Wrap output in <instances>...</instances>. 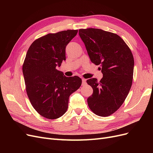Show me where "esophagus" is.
Here are the masks:
<instances>
[{"instance_id":"obj_1","label":"esophagus","mask_w":153,"mask_h":153,"mask_svg":"<svg viewBox=\"0 0 153 153\" xmlns=\"http://www.w3.org/2000/svg\"><path fill=\"white\" fill-rule=\"evenodd\" d=\"M82 85H84L86 84V79L85 78H82Z\"/></svg>"}]
</instances>
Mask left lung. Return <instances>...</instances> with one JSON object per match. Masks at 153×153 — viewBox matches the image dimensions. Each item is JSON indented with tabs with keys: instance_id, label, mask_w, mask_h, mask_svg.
Wrapping results in <instances>:
<instances>
[{
	"instance_id": "1",
	"label": "left lung",
	"mask_w": 153,
	"mask_h": 153,
	"mask_svg": "<svg viewBox=\"0 0 153 153\" xmlns=\"http://www.w3.org/2000/svg\"><path fill=\"white\" fill-rule=\"evenodd\" d=\"M92 63L100 65L103 78H91L87 83L93 89L87 98L90 109L101 117L110 115L124 103L131 89L134 59L131 50L117 34L99 29H80Z\"/></svg>"
}]
</instances>
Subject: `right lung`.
Here are the masks:
<instances>
[{"instance_id":"right-lung-1","label":"right lung","mask_w":153,"mask_h":153,"mask_svg":"<svg viewBox=\"0 0 153 153\" xmlns=\"http://www.w3.org/2000/svg\"><path fill=\"white\" fill-rule=\"evenodd\" d=\"M78 30L48 34L35 40L27 51L22 71L27 96L41 116L55 119L66 113L69 98L82 79L67 77L57 69L66 61V47Z\"/></svg>"}]
</instances>
